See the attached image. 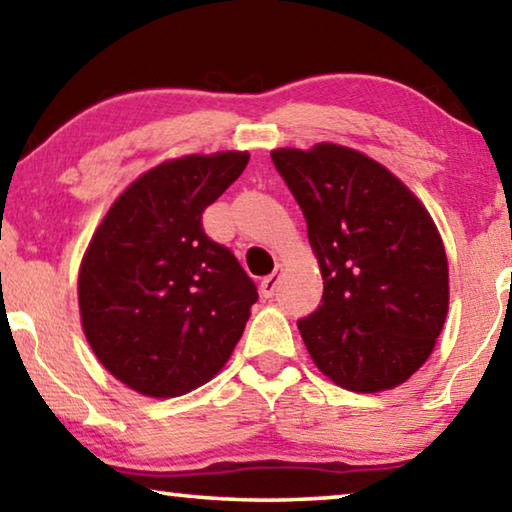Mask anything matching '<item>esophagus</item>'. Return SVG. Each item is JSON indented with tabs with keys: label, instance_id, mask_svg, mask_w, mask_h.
<instances>
[{
	"label": "esophagus",
	"instance_id": "34e87169",
	"mask_svg": "<svg viewBox=\"0 0 512 512\" xmlns=\"http://www.w3.org/2000/svg\"><path fill=\"white\" fill-rule=\"evenodd\" d=\"M280 275H282V266H275V271L269 275V278L262 280L259 291H262L264 298H271L275 294V289H278V282H280Z\"/></svg>",
	"mask_w": 512,
	"mask_h": 512
}]
</instances>
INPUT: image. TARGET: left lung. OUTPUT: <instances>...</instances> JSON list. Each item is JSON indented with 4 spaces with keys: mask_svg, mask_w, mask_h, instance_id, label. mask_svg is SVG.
<instances>
[{
    "mask_svg": "<svg viewBox=\"0 0 512 512\" xmlns=\"http://www.w3.org/2000/svg\"><path fill=\"white\" fill-rule=\"evenodd\" d=\"M307 221L323 303L298 321L316 367L376 394L424 367L449 312L435 221L392 170L339 143L271 152Z\"/></svg>",
    "mask_w": 512,
    "mask_h": 512,
    "instance_id": "1",
    "label": "left lung"
}]
</instances>
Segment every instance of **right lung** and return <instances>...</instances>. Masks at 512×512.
<instances>
[{"instance_id": "1", "label": "right lung", "mask_w": 512, "mask_h": 512, "mask_svg": "<svg viewBox=\"0 0 512 512\" xmlns=\"http://www.w3.org/2000/svg\"><path fill=\"white\" fill-rule=\"evenodd\" d=\"M248 152L186 154L145 170L113 200L79 266L81 328L113 378L152 399L205 385L230 360L257 300L202 212Z\"/></svg>"}]
</instances>
